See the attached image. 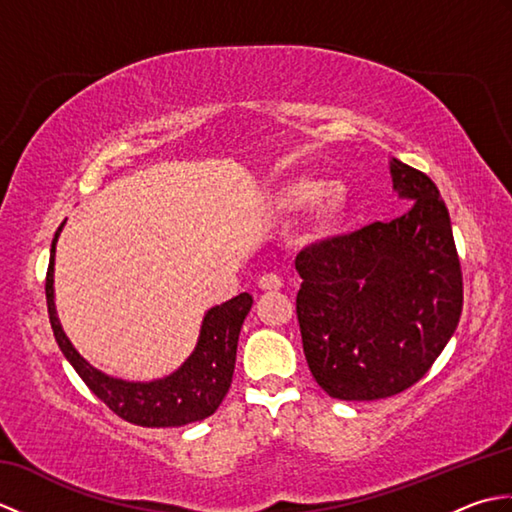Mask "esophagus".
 I'll return each instance as SVG.
<instances>
[{
  "label": "esophagus",
  "instance_id": "obj_1",
  "mask_svg": "<svg viewBox=\"0 0 512 512\" xmlns=\"http://www.w3.org/2000/svg\"><path fill=\"white\" fill-rule=\"evenodd\" d=\"M257 284H259V288L266 290V292H275V290H279L281 286H284V284H281V277H277V275H273V273L259 277Z\"/></svg>",
  "mask_w": 512,
  "mask_h": 512
}]
</instances>
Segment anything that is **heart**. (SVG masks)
I'll list each match as a JSON object with an SVG mask.
<instances>
[{"label":"heart","mask_w":512,"mask_h":512,"mask_svg":"<svg viewBox=\"0 0 512 512\" xmlns=\"http://www.w3.org/2000/svg\"><path fill=\"white\" fill-rule=\"evenodd\" d=\"M312 204V226L317 235H328L343 222L350 206V195L339 182L325 184L312 176H299L279 184L275 191V206L279 211L292 213Z\"/></svg>","instance_id":"heart-1"}]
</instances>
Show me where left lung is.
Listing matches in <instances>:
<instances>
[{
	"mask_svg": "<svg viewBox=\"0 0 512 512\" xmlns=\"http://www.w3.org/2000/svg\"><path fill=\"white\" fill-rule=\"evenodd\" d=\"M411 211L301 250L297 319L303 354L323 391L380 400L416 385L462 314V268L449 211L433 180L391 160Z\"/></svg>",
	"mask_w": 512,
	"mask_h": 512,
	"instance_id": "8db88e82",
	"label": "left lung"
}]
</instances>
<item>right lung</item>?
<instances>
[{
    "instance_id": "1",
    "label": "right lung",
    "mask_w": 512,
    "mask_h": 512,
    "mask_svg": "<svg viewBox=\"0 0 512 512\" xmlns=\"http://www.w3.org/2000/svg\"><path fill=\"white\" fill-rule=\"evenodd\" d=\"M61 228L63 224L52 239L46 275V303L54 339H57L63 356L76 369V374L83 378V383L118 418L138 424V427H182V424L209 418L220 407L228 387H231L239 330H242L246 314L253 306V297L242 292V295L206 312L198 347L187 358V363L171 376L154 380V383H127V380L110 378L83 361L61 330L57 310H54V244H57Z\"/></svg>"
}]
</instances>
